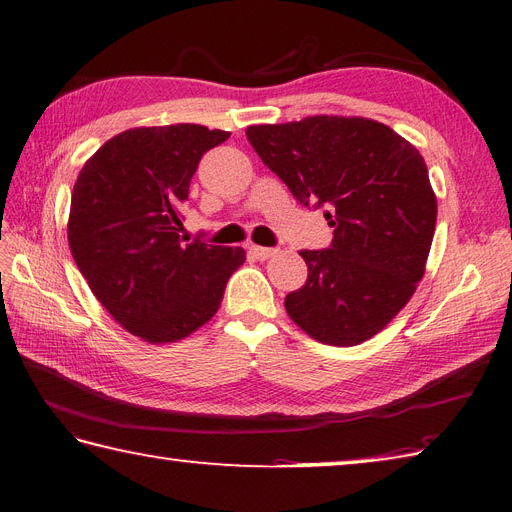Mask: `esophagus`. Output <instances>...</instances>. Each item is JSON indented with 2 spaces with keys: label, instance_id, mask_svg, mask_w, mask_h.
Returning a JSON list of instances; mask_svg holds the SVG:
<instances>
[{
  "label": "esophagus",
  "instance_id": "obj_1",
  "mask_svg": "<svg viewBox=\"0 0 512 512\" xmlns=\"http://www.w3.org/2000/svg\"><path fill=\"white\" fill-rule=\"evenodd\" d=\"M249 253H251L255 259H259V261H265V259L274 257L278 251H276V249H268V247H257V244H253V247L249 249Z\"/></svg>",
  "mask_w": 512,
  "mask_h": 512
}]
</instances>
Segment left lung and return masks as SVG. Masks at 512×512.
<instances>
[{
	"label": "left lung",
	"instance_id": "left-lung-1",
	"mask_svg": "<svg viewBox=\"0 0 512 512\" xmlns=\"http://www.w3.org/2000/svg\"><path fill=\"white\" fill-rule=\"evenodd\" d=\"M259 159L299 205L324 207L328 249L301 251L307 280L284 307L309 337L351 347L383 330L416 291L435 232L437 201L420 152L362 117L251 125Z\"/></svg>",
	"mask_w": 512,
	"mask_h": 512
}]
</instances>
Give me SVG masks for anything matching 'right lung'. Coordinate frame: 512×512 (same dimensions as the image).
<instances>
[{"instance_id":"1","label":"right lung","mask_w":512,"mask_h":512,"mask_svg":"<svg viewBox=\"0 0 512 512\" xmlns=\"http://www.w3.org/2000/svg\"><path fill=\"white\" fill-rule=\"evenodd\" d=\"M230 138L203 125L138 127L96 150L71 196L69 247L96 299L148 343L213 318L244 263L240 247L182 244V207L203 154Z\"/></svg>"}]
</instances>
